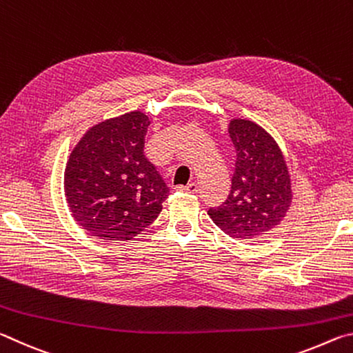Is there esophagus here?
I'll list each match as a JSON object with an SVG mask.
<instances>
[{
    "instance_id": "obj_1",
    "label": "esophagus",
    "mask_w": 353,
    "mask_h": 353,
    "mask_svg": "<svg viewBox=\"0 0 353 353\" xmlns=\"http://www.w3.org/2000/svg\"><path fill=\"white\" fill-rule=\"evenodd\" d=\"M198 183L191 182L188 185H185V187H177L179 191H185V193H198Z\"/></svg>"
}]
</instances>
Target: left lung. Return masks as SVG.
Returning a JSON list of instances; mask_svg holds the SVG:
<instances>
[{
  "mask_svg": "<svg viewBox=\"0 0 353 353\" xmlns=\"http://www.w3.org/2000/svg\"><path fill=\"white\" fill-rule=\"evenodd\" d=\"M229 135L236 151L232 188L223 204L208 208V216L229 236L250 240L283 219L292 199L291 179L276 140L259 124L235 118Z\"/></svg>",
  "mask_w": 353,
  "mask_h": 353,
  "instance_id": "left-lung-1",
  "label": "left lung"
}]
</instances>
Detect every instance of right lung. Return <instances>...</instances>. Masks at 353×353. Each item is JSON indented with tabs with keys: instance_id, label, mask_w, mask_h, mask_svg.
<instances>
[{
	"instance_id": "right-lung-1",
	"label": "right lung",
	"mask_w": 353,
	"mask_h": 353,
	"mask_svg": "<svg viewBox=\"0 0 353 353\" xmlns=\"http://www.w3.org/2000/svg\"><path fill=\"white\" fill-rule=\"evenodd\" d=\"M151 124L139 110L88 129L65 168L73 218L107 241L132 240L162 212L170 188L145 155Z\"/></svg>"
}]
</instances>
